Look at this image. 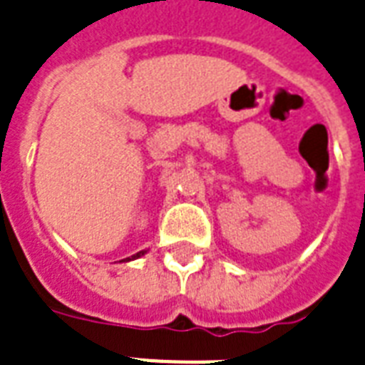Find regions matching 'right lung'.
I'll list each match as a JSON object with an SVG mask.
<instances>
[{
	"instance_id": "obj_1",
	"label": "right lung",
	"mask_w": 365,
	"mask_h": 365,
	"mask_svg": "<svg viewBox=\"0 0 365 365\" xmlns=\"http://www.w3.org/2000/svg\"><path fill=\"white\" fill-rule=\"evenodd\" d=\"M144 253H146V251H138V253H135L133 257H127V259H123V262H129V261H133V259H138V257H143Z\"/></svg>"
}]
</instances>
